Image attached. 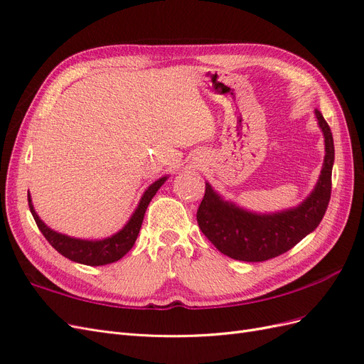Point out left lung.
<instances>
[{
	"instance_id": "1",
	"label": "left lung",
	"mask_w": 364,
	"mask_h": 364,
	"mask_svg": "<svg viewBox=\"0 0 364 364\" xmlns=\"http://www.w3.org/2000/svg\"><path fill=\"white\" fill-rule=\"evenodd\" d=\"M325 138V159L313 193L296 208L277 214H257L220 197L206 183L203 200L197 209V223L205 237L225 255L247 262L282 255L322 222L331 199L334 141L331 129L316 109Z\"/></svg>"
}]
</instances>
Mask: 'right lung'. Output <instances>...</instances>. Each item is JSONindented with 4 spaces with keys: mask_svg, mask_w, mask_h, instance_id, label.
Masks as SVG:
<instances>
[{
    "mask_svg": "<svg viewBox=\"0 0 364 364\" xmlns=\"http://www.w3.org/2000/svg\"><path fill=\"white\" fill-rule=\"evenodd\" d=\"M165 181H167V176L158 179L155 183H151L146 190V193L142 194L138 208L135 209V213L132 214L126 226L121 229L119 232L114 234L112 237H107L105 240L73 238L50 229L36 214L30 199V194H28V208L42 235L47 238L48 243L56 249L60 255H63L65 258H68L71 261L86 264V266H105V264H111L118 261L119 258H123L126 253L134 247L136 237L139 234L142 220H144L146 209L150 200L153 199V196L156 194V191L161 188Z\"/></svg>",
    "mask_w": 364,
    "mask_h": 364,
    "instance_id": "add662e5",
    "label": "right lung"
}]
</instances>
